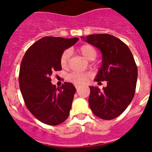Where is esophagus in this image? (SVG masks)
<instances>
[{
    "label": "esophagus",
    "mask_w": 152,
    "mask_h": 152,
    "mask_svg": "<svg viewBox=\"0 0 152 152\" xmlns=\"http://www.w3.org/2000/svg\"><path fill=\"white\" fill-rule=\"evenodd\" d=\"M75 87H76V88H77V91H78V86L75 85Z\"/></svg>",
    "instance_id": "34e87169"
}]
</instances>
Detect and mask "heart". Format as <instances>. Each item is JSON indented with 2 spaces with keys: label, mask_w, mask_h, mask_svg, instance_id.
<instances>
[{
  "label": "heart",
  "mask_w": 152,
  "mask_h": 152,
  "mask_svg": "<svg viewBox=\"0 0 152 152\" xmlns=\"http://www.w3.org/2000/svg\"><path fill=\"white\" fill-rule=\"evenodd\" d=\"M78 52L88 60H94L97 56V52L94 47L91 45H83L78 48ZM70 58V51L65 50L62 52L60 58V64L62 68H66L68 66V61ZM91 77V74L89 72H72L67 76V79L70 82L73 83L75 85H80L85 84Z\"/></svg>",
  "instance_id": "b5f03b06"
}]
</instances>
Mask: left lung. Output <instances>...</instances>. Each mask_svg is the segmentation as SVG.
I'll use <instances>...</instances> for the list:
<instances>
[{
  "instance_id": "obj_1",
  "label": "left lung",
  "mask_w": 152,
  "mask_h": 152,
  "mask_svg": "<svg viewBox=\"0 0 152 152\" xmlns=\"http://www.w3.org/2000/svg\"><path fill=\"white\" fill-rule=\"evenodd\" d=\"M86 42L100 49L103 55L95 81H107L103 91L90 87L89 106L97 117L115 119L124 112L135 95L138 69L133 56L126 44L112 35H89Z\"/></svg>"
}]
</instances>
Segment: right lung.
<instances>
[{
	"mask_svg": "<svg viewBox=\"0 0 152 152\" xmlns=\"http://www.w3.org/2000/svg\"><path fill=\"white\" fill-rule=\"evenodd\" d=\"M77 40L45 36L31 45L23 58L19 84L24 103L29 112L45 124L57 126L68 117L76 89L68 82L56 88L50 76L61 71L62 52Z\"/></svg>",
	"mask_w": 152,
	"mask_h": 152,
	"instance_id": "right-lung-1",
	"label": "right lung"
}]
</instances>
